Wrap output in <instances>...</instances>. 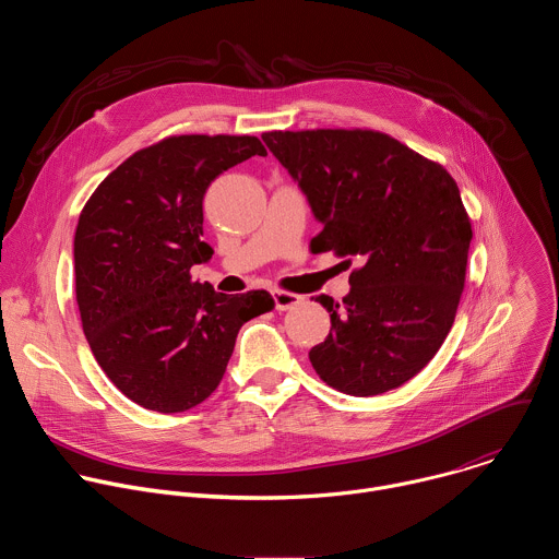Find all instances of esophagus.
Wrapping results in <instances>:
<instances>
[{
    "label": "esophagus",
    "mask_w": 559,
    "mask_h": 559,
    "mask_svg": "<svg viewBox=\"0 0 559 559\" xmlns=\"http://www.w3.org/2000/svg\"><path fill=\"white\" fill-rule=\"evenodd\" d=\"M300 302H302V296H298V294H292V292H285V289L274 292V305H276L278 311H287V309H292Z\"/></svg>",
    "instance_id": "34e87169"
}]
</instances>
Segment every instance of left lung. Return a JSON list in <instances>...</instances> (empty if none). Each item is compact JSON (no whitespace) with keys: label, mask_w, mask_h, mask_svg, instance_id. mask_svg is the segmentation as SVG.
Instances as JSON below:
<instances>
[{"label":"left lung","mask_w":559,"mask_h":559,"mask_svg":"<svg viewBox=\"0 0 559 559\" xmlns=\"http://www.w3.org/2000/svg\"><path fill=\"white\" fill-rule=\"evenodd\" d=\"M263 141L323 225L311 252L362 261L343 302L316 296L332 330L311 367L349 395L405 384L442 347L464 289L473 229L457 183L378 130H272Z\"/></svg>","instance_id":"1"}]
</instances>
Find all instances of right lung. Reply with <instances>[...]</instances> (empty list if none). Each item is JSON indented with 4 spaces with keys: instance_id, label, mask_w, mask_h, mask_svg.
Returning <instances> with one entry per match:
<instances>
[{
    "instance_id": "right-lung-1",
    "label": "right lung",
    "mask_w": 559,
    "mask_h": 559,
    "mask_svg": "<svg viewBox=\"0 0 559 559\" xmlns=\"http://www.w3.org/2000/svg\"><path fill=\"white\" fill-rule=\"evenodd\" d=\"M265 156L250 134H173L112 170L74 231V294L88 345L132 403L179 414L218 386L248 321L274 309L265 289L227 296L192 281L212 259L203 197L227 168Z\"/></svg>"
}]
</instances>
